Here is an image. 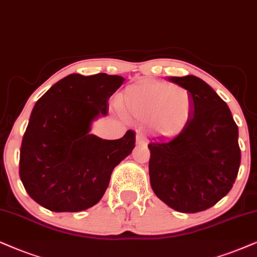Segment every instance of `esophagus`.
<instances>
[{
	"label": "esophagus",
	"instance_id": "34e87169",
	"mask_svg": "<svg viewBox=\"0 0 257 257\" xmlns=\"http://www.w3.org/2000/svg\"><path fill=\"white\" fill-rule=\"evenodd\" d=\"M136 142H138L139 145H147L148 139L145 133H142L141 131L136 132Z\"/></svg>",
	"mask_w": 257,
	"mask_h": 257
}]
</instances>
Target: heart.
Masks as SVG:
<instances>
[{
    "label": "heart",
    "mask_w": 257,
    "mask_h": 257,
    "mask_svg": "<svg viewBox=\"0 0 257 257\" xmlns=\"http://www.w3.org/2000/svg\"><path fill=\"white\" fill-rule=\"evenodd\" d=\"M117 104L125 115L152 122L155 131L167 138L183 132L193 112V99L185 87L162 82L128 86Z\"/></svg>",
    "instance_id": "1"
}]
</instances>
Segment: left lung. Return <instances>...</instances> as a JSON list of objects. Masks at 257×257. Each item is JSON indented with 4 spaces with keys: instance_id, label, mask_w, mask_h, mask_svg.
Returning a JSON list of instances; mask_svg holds the SVG:
<instances>
[{
    "instance_id": "left-lung-1",
    "label": "left lung",
    "mask_w": 257,
    "mask_h": 257,
    "mask_svg": "<svg viewBox=\"0 0 257 257\" xmlns=\"http://www.w3.org/2000/svg\"><path fill=\"white\" fill-rule=\"evenodd\" d=\"M170 80L191 93L193 112L175 138L148 145L151 186L178 212H200L218 203L235 183L241 164L238 128L226 103L200 78Z\"/></svg>"
}]
</instances>
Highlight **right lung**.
<instances>
[{"instance_id": "right-lung-1", "label": "right lung", "mask_w": 257, "mask_h": 257, "mask_svg": "<svg viewBox=\"0 0 257 257\" xmlns=\"http://www.w3.org/2000/svg\"><path fill=\"white\" fill-rule=\"evenodd\" d=\"M124 78L70 74L35 103L20 149L19 173L32 199L54 212L96 205L117 165L135 147V132L117 140L89 134L106 115L108 99Z\"/></svg>"}]
</instances>
